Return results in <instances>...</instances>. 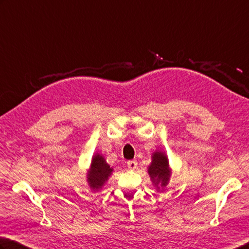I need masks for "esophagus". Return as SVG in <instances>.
Returning <instances> with one entry per match:
<instances>
[{"mask_svg": "<svg viewBox=\"0 0 249 249\" xmlns=\"http://www.w3.org/2000/svg\"><path fill=\"white\" fill-rule=\"evenodd\" d=\"M127 166H128V169L132 170V171L136 170L137 169V161L136 160H129V161H127Z\"/></svg>", "mask_w": 249, "mask_h": 249, "instance_id": "obj_1", "label": "esophagus"}]
</instances>
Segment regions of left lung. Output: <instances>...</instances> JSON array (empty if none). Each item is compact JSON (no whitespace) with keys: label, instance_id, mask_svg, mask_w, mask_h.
<instances>
[{"label":"left lung","instance_id":"1","mask_svg":"<svg viewBox=\"0 0 249 249\" xmlns=\"http://www.w3.org/2000/svg\"><path fill=\"white\" fill-rule=\"evenodd\" d=\"M151 159V164L148 166V173L153 185L157 188H160L159 186H166L171 176V169L169 165L168 157H166L164 152L155 151L152 153Z\"/></svg>","mask_w":249,"mask_h":249}]
</instances>
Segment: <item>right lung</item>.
Instances as JSON below:
<instances>
[{
  "label": "right lung",
  "instance_id": "add662e5",
  "mask_svg": "<svg viewBox=\"0 0 249 249\" xmlns=\"http://www.w3.org/2000/svg\"><path fill=\"white\" fill-rule=\"evenodd\" d=\"M112 172L113 169L107 163L105 158L99 153H96L92 157L91 164H90V169L87 174V182L90 188L93 191L101 189L107 180L109 179Z\"/></svg>",
  "mask_w": 249,
  "mask_h": 249
}]
</instances>
